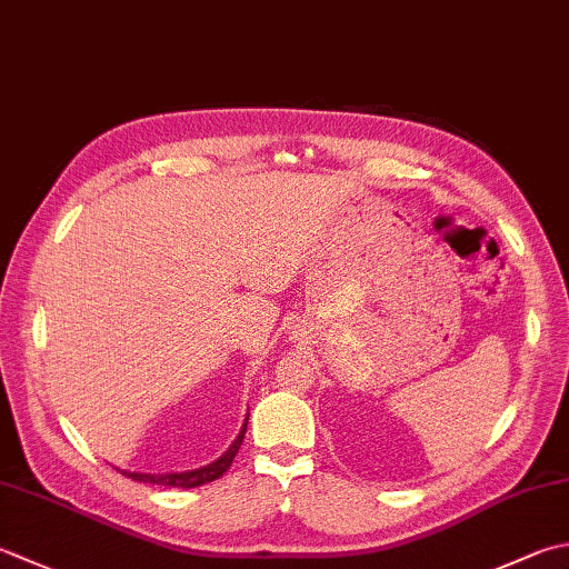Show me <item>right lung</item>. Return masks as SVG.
Segmentation results:
<instances>
[{"mask_svg": "<svg viewBox=\"0 0 569 569\" xmlns=\"http://www.w3.org/2000/svg\"><path fill=\"white\" fill-rule=\"evenodd\" d=\"M243 433H247V421H243V427L239 431V437L233 439L231 447L227 449L224 456H219L217 461H211L207 466H202V469H194V471H184V473H164V476H152V473H132V471H122L128 478H132V481H140V483H154V486H172V488H197V486H204V483H211L217 481L219 476H224L227 469L233 461V456L239 453V447L243 441Z\"/></svg>", "mask_w": 569, "mask_h": 569, "instance_id": "right-lung-1", "label": "right lung"}]
</instances>
